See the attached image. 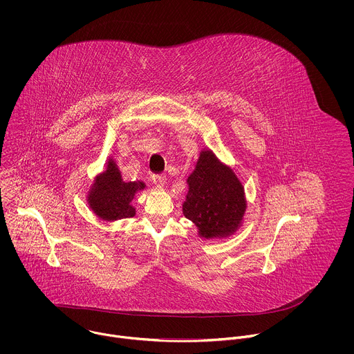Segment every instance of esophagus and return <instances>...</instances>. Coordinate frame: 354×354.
Segmentation results:
<instances>
[{
    "instance_id": "34e87169",
    "label": "esophagus",
    "mask_w": 354,
    "mask_h": 354,
    "mask_svg": "<svg viewBox=\"0 0 354 354\" xmlns=\"http://www.w3.org/2000/svg\"><path fill=\"white\" fill-rule=\"evenodd\" d=\"M152 184L156 188H163L166 185V176H152Z\"/></svg>"
}]
</instances>
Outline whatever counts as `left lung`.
<instances>
[{
	"label": "left lung",
	"mask_w": 354,
	"mask_h": 354,
	"mask_svg": "<svg viewBox=\"0 0 354 354\" xmlns=\"http://www.w3.org/2000/svg\"><path fill=\"white\" fill-rule=\"evenodd\" d=\"M187 184L183 212L195 223L199 237L226 239L241 227L247 211L243 183L209 149L201 151Z\"/></svg>",
	"instance_id": "left-lung-1"
}]
</instances>
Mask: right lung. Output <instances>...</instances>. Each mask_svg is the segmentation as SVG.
Instances as JSON below:
<instances>
[{"label": "right lung", "instance_id": "1", "mask_svg": "<svg viewBox=\"0 0 354 354\" xmlns=\"http://www.w3.org/2000/svg\"><path fill=\"white\" fill-rule=\"evenodd\" d=\"M145 188L146 184L143 181L125 183L115 160L109 156L104 170L95 176L90 187L87 203L91 211L103 221L114 222L131 218L136 214L132 201Z\"/></svg>", "mask_w": 354, "mask_h": 354}]
</instances>
